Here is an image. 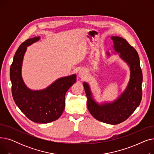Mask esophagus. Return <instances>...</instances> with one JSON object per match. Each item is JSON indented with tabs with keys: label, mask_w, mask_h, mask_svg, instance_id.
I'll return each mask as SVG.
<instances>
[{
	"label": "esophagus",
	"mask_w": 154,
	"mask_h": 154,
	"mask_svg": "<svg viewBox=\"0 0 154 154\" xmlns=\"http://www.w3.org/2000/svg\"><path fill=\"white\" fill-rule=\"evenodd\" d=\"M85 74H86V73H85V72L84 70H80L79 72L78 75H79V77L80 78H84L85 76Z\"/></svg>",
	"instance_id": "1"
}]
</instances>
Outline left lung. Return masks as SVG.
<instances>
[{
    "instance_id": "8db88e82",
    "label": "left lung",
    "mask_w": 154,
    "mask_h": 154,
    "mask_svg": "<svg viewBox=\"0 0 154 154\" xmlns=\"http://www.w3.org/2000/svg\"><path fill=\"white\" fill-rule=\"evenodd\" d=\"M113 49L119 53L120 58L130 68V79L125 91L112 102L97 103L93 98L89 84L84 82L83 85L87 97V108L91 114L102 122L116 125L124 122L139 107L142 100V72L138 53L122 37L112 36ZM109 52L107 57H110Z\"/></svg>"
}]
</instances>
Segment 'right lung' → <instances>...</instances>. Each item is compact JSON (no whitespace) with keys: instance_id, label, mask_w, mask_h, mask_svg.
<instances>
[{"instance_id":"right-lung-1","label":"right lung","mask_w":154,"mask_h":154,"mask_svg":"<svg viewBox=\"0 0 154 154\" xmlns=\"http://www.w3.org/2000/svg\"><path fill=\"white\" fill-rule=\"evenodd\" d=\"M40 37L29 38L16 51L10 69L12 94L17 106L32 122L47 124L58 119L65 109V95L76 82V75L59 78L42 90H32L24 83L22 66L27 47L38 41Z\"/></svg>"}]
</instances>
